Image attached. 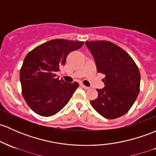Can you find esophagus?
Returning <instances> with one entry per match:
<instances>
[{
	"instance_id": "obj_1",
	"label": "esophagus",
	"mask_w": 156,
	"mask_h": 156,
	"mask_svg": "<svg viewBox=\"0 0 156 156\" xmlns=\"http://www.w3.org/2000/svg\"><path fill=\"white\" fill-rule=\"evenodd\" d=\"M80 86H81V87H83V89H85V90H88V89H90V87H87V86H85V85L82 84V83H81V84H80Z\"/></svg>"
}]
</instances>
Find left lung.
<instances>
[{"instance_id":"left-lung-1","label":"left lung","mask_w":156,"mask_h":156,"mask_svg":"<svg viewBox=\"0 0 156 156\" xmlns=\"http://www.w3.org/2000/svg\"><path fill=\"white\" fill-rule=\"evenodd\" d=\"M94 57L98 73L105 75V87L96 89L98 97L93 108L107 119H116L129 111L140 92V74L130 55L105 40L85 42Z\"/></svg>"}]
</instances>
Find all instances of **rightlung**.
Listing matches in <instances>:
<instances>
[{
    "label": "right lung",
    "mask_w": 156,
    "mask_h": 156,
    "mask_svg": "<svg viewBox=\"0 0 156 156\" xmlns=\"http://www.w3.org/2000/svg\"><path fill=\"white\" fill-rule=\"evenodd\" d=\"M83 45L81 41L52 39L36 47L24 57L20 69L22 95L36 114L51 117L69 102L79 85L59 80L56 73L65 65L69 54Z\"/></svg>",
    "instance_id": "add662e5"
}]
</instances>
